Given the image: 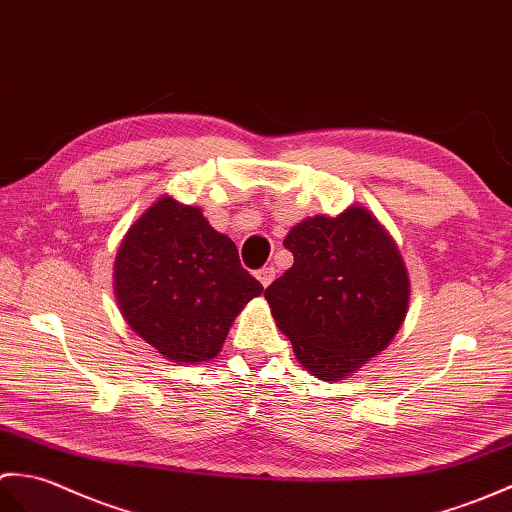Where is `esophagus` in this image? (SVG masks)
<instances>
[{
	"instance_id": "1",
	"label": "esophagus",
	"mask_w": 512,
	"mask_h": 512,
	"mask_svg": "<svg viewBox=\"0 0 512 512\" xmlns=\"http://www.w3.org/2000/svg\"><path fill=\"white\" fill-rule=\"evenodd\" d=\"M256 278L260 280V285L269 287L271 282H274V278H276V267L267 265V267H263V269H258V271H256Z\"/></svg>"
}]
</instances>
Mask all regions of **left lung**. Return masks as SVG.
Instances as JSON below:
<instances>
[{
	"instance_id": "1",
	"label": "left lung",
	"mask_w": 512,
	"mask_h": 512,
	"mask_svg": "<svg viewBox=\"0 0 512 512\" xmlns=\"http://www.w3.org/2000/svg\"><path fill=\"white\" fill-rule=\"evenodd\" d=\"M285 247L293 265L265 289L271 315L306 370L339 381L399 333L410 302L403 258L357 206L298 223Z\"/></svg>"
}]
</instances>
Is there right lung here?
<instances>
[{
  "label": "right lung",
  "mask_w": 512,
  "mask_h": 512,
  "mask_svg": "<svg viewBox=\"0 0 512 512\" xmlns=\"http://www.w3.org/2000/svg\"><path fill=\"white\" fill-rule=\"evenodd\" d=\"M124 320L164 359L197 363L221 350L234 317L263 293L230 238L199 208L162 197L135 221L116 256Z\"/></svg>",
  "instance_id": "1"
}]
</instances>
